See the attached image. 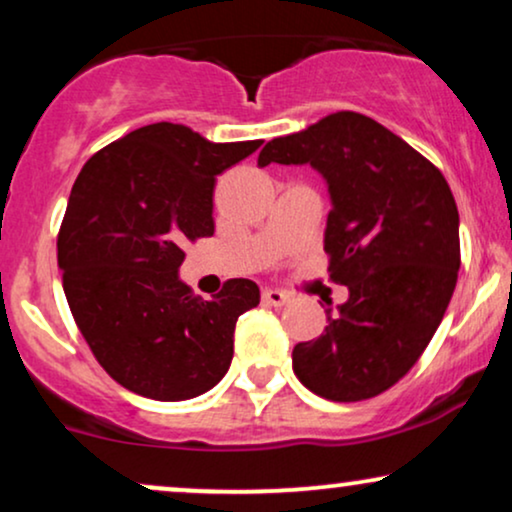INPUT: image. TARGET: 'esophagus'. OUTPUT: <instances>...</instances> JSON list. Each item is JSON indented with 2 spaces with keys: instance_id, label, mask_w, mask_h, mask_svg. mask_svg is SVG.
<instances>
[{
  "instance_id": "1",
  "label": "esophagus",
  "mask_w": 512,
  "mask_h": 512,
  "mask_svg": "<svg viewBox=\"0 0 512 512\" xmlns=\"http://www.w3.org/2000/svg\"><path fill=\"white\" fill-rule=\"evenodd\" d=\"M262 303L269 307H283L288 303V295L276 291V288H267V291H262Z\"/></svg>"
}]
</instances>
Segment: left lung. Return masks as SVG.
<instances>
[{"label":"left lung","mask_w":512,"mask_h":512,"mask_svg":"<svg viewBox=\"0 0 512 512\" xmlns=\"http://www.w3.org/2000/svg\"><path fill=\"white\" fill-rule=\"evenodd\" d=\"M310 164L329 183L324 250L348 303L324 334L293 348L312 393L357 403L391 389L420 360L460 269L458 207L446 178L403 138L357 112H336L274 138L257 164Z\"/></svg>","instance_id":"obj_1"}]
</instances>
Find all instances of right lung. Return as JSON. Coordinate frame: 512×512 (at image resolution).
Segmentation results:
<instances>
[{
  "label": "right lung",
  "mask_w": 512,
  "mask_h": 512,
  "mask_svg": "<svg viewBox=\"0 0 512 512\" xmlns=\"http://www.w3.org/2000/svg\"><path fill=\"white\" fill-rule=\"evenodd\" d=\"M262 140L209 143L152 123L95 152L71 188L57 236L71 315L95 360L123 389L188 400L229 372L233 331L260 303L250 279L202 300L178 279L183 245L214 233L217 174Z\"/></svg>",
  "instance_id": "obj_1"
}]
</instances>
